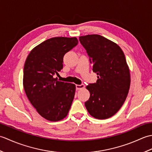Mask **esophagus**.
I'll use <instances>...</instances> for the list:
<instances>
[{
  "instance_id": "1",
  "label": "esophagus",
  "mask_w": 152,
  "mask_h": 152,
  "mask_svg": "<svg viewBox=\"0 0 152 152\" xmlns=\"http://www.w3.org/2000/svg\"><path fill=\"white\" fill-rule=\"evenodd\" d=\"M76 89L80 90V89H82L85 88L84 84H81V85H76Z\"/></svg>"
}]
</instances>
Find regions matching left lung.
Here are the masks:
<instances>
[{
  "mask_svg": "<svg viewBox=\"0 0 152 152\" xmlns=\"http://www.w3.org/2000/svg\"><path fill=\"white\" fill-rule=\"evenodd\" d=\"M79 40L98 78L86 86L90 93L85 102L86 109L93 118L108 119L121 108L130 88V72L124 53L117 44L101 35L88 34Z\"/></svg>",
  "mask_w": 152,
  "mask_h": 152,
  "instance_id": "left-lung-1",
  "label": "left lung"
}]
</instances>
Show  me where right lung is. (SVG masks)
Listing matches in <instances>:
<instances>
[{"label":"right lung","mask_w":152,"mask_h":152,"mask_svg":"<svg viewBox=\"0 0 152 152\" xmlns=\"http://www.w3.org/2000/svg\"><path fill=\"white\" fill-rule=\"evenodd\" d=\"M76 37H54L31 51L25 61L23 84L28 99L42 117L57 121L67 115L75 95L76 86L57 80L64 54L76 46Z\"/></svg>","instance_id":"right-lung-1"}]
</instances>
